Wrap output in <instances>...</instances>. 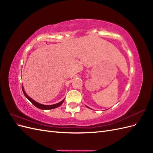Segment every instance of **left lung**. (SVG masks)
Here are the masks:
<instances>
[{"instance_id": "8db88e82", "label": "left lung", "mask_w": 153, "mask_h": 153, "mask_svg": "<svg viewBox=\"0 0 153 153\" xmlns=\"http://www.w3.org/2000/svg\"><path fill=\"white\" fill-rule=\"evenodd\" d=\"M87 107H88V106H87ZM88 108H89V107H88Z\"/></svg>"}]
</instances>
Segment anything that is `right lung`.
Instances as JSON below:
<instances>
[{
  "label": "right lung",
  "mask_w": 153,
  "mask_h": 153,
  "mask_svg": "<svg viewBox=\"0 0 153 153\" xmlns=\"http://www.w3.org/2000/svg\"><path fill=\"white\" fill-rule=\"evenodd\" d=\"M22 87L23 92H24V95L25 96L26 98H27V99H28V100L30 101V102H31L32 104H33L35 106H36L37 108H39V109H42V110H50V109H53V108H57V107H59V106H61V105L62 104V103L64 102V100H63L62 101H61V102H59V103H56V104H54V105H45L40 104V103H38V102H36V101H34V100H32L31 98H30V97L25 93V91H24V87H23V86H22Z\"/></svg>",
  "instance_id": "right-lung-1"
}]
</instances>
